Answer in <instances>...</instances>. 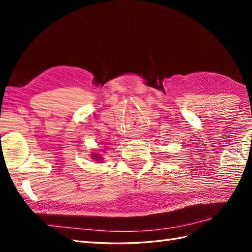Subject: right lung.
<instances>
[{
  "mask_svg": "<svg viewBox=\"0 0 252 252\" xmlns=\"http://www.w3.org/2000/svg\"><path fill=\"white\" fill-rule=\"evenodd\" d=\"M92 158H93L94 160H96V161H98V160H100V157L98 156V155H96V154H93V155H92Z\"/></svg>",
  "mask_w": 252,
  "mask_h": 252,
  "instance_id": "1",
  "label": "right lung"
}]
</instances>
